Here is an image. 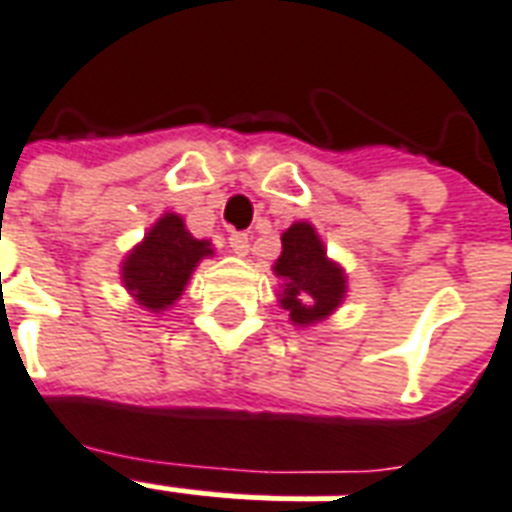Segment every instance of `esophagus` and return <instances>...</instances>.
<instances>
[{
  "label": "esophagus",
  "instance_id": "34e87169",
  "mask_svg": "<svg viewBox=\"0 0 512 512\" xmlns=\"http://www.w3.org/2000/svg\"><path fill=\"white\" fill-rule=\"evenodd\" d=\"M228 244H230V249L236 252V255H247V252H249V236H247V233H230Z\"/></svg>",
  "mask_w": 512,
  "mask_h": 512
}]
</instances>
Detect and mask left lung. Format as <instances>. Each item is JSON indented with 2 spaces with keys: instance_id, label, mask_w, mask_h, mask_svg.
I'll use <instances>...</instances> for the list:
<instances>
[{
  "instance_id": "8db88e82",
  "label": "left lung",
  "mask_w": 512,
  "mask_h": 512,
  "mask_svg": "<svg viewBox=\"0 0 512 512\" xmlns=\"http://www.w3.org/2000/svg\"><path fill=\"white\" fill-rule=\"evenodd\" d=\"M273 271L284 279L282 306L290 311L295 325H311L327 317L346 292L341 268L327 260L317 230L308 222L284 230L282 255Z\"/></svg>"
}]
</instances>
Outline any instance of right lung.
<instances>
[{"label":"right lung","instance_id":"obj_1","mask_svg":"<svg viewBox=\"0 0 512 512\" xmlns=\"http://www.w3.org/2000/svg\"><path fill=\"white\" fill-rule=\"evenodd\" d=\"M212 255L209 241L193 239L177 214L155 222L123 263V282L150 311H163L185 290L198 260Z\"/></svg>","mask_w":512,"mask_h":512}]
</instances>
